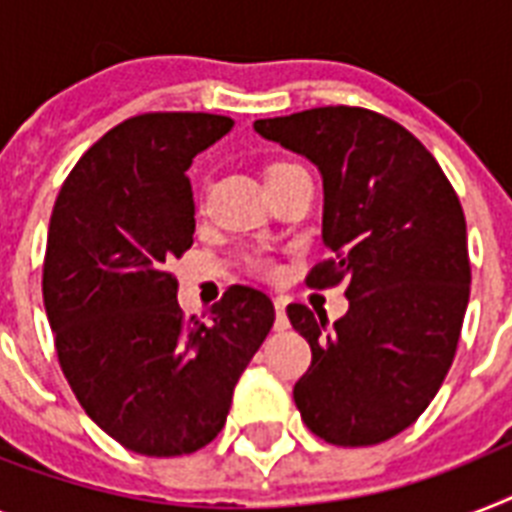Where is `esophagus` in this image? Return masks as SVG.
I'll list each match as a JSON object with an SVG mask.
<instances>
[{"mask_svg":"<svg viewBox=\"0 0 512 512\" xmlns=\"http://www.w3.org/2000/svg\"><path fill=\"white\" fill-rule=\"evenodd\" d=\"M276 324H273V327L279 329V332H284V329H289V319H287V303H284V300H276Z\"/></svg>","mask_w":512,"mask_h":512,"instance_id":"34e87169","label":"esophagus"}]
</instances>
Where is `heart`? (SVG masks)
Instances as JSON below:
<instances>
[{"mask_svg": "<svg viewBox=\"0 0 512 512\" xmlns=\"http://www.w3.org/2000/svg\"><path fill=\"white\" fill-rule=\"evenodd\" d=\"M279 167H284V164H273L271 170H279ZM271 170H268V172H271ZM252 268H255L257 273H263V276H276V273H279L276 263L265 260V257H255V260H252Z\"/></svg>", "mask_w": 512, "mask_h": 512, "instance_id": "1", "label": "heart"}]
</instances>
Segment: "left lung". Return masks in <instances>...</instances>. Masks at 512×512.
<instances>
[{"label":"left lung","instance_id":"left-lung-1","mask_svg":"<svg viewBox=\"0 0 512 512\" xmlns=\"http://www.w3.org/2000/svg\"><path fill=\"white\" fill-rule=\"evenodd\" d=\"M255 130L319 167L332 257L308 284H345L350 300L332 327L327 313L287 308L313 353L297 409L327 444L388 441L428 409L457 353L470 297L460 199L428 148L369 108H311Z\"/></svg>","mask_w":512,"mask_h":512}]
</instances>
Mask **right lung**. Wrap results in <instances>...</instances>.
Returning a JSON list of instances; mask_svg holds the SVG:
<instances>
[{"instance_id": "1", "label": "right lung", "mask_w": 512, "mask_h": 512, "mask_svg": "<svg viewBox=\"0 0 512 512\" xmlns=\"http://www.w3.org/2000/svg\"><path fill=\"white\" fill-rule=\"evenodd\" d=\"M233 127L217 114H140L76 162L52 207L44 311L60 369L90 420L130 452L177 457L223 430L233 388L276 311L231 287L209 321L177 305L175 257L191 249L193 156Z\"/></svg>"}]
</instances>
